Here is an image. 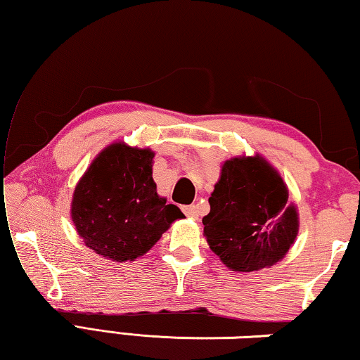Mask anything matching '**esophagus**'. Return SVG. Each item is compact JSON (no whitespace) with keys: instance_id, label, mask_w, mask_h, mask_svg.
<instances>
[{"instance_id":"34e87169","label":"esophagus","mask_w":360,"mask_h":360,"mask_svg":"<svg viewBox=\"0 0 360 360\" xmlns=\"http://www.w3.org/2000/svg\"><path fill=\"white\" fill-rule=\"evenodd\" d=\"M182 211H184V214L188 216L191 219H198V210L195 205H188V206H182Z\"/></svg>"}]
</instances>
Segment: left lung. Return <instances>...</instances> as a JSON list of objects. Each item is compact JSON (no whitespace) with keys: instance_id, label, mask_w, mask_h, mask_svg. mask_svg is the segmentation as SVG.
<instances>
[{"instance_id":"8db88e82","label":"left lung","mask_w":360,"mask_h":360,"mask_svg":"<svg viewBox=\"0 0 360 360\" xmlns=\"http://www.w3.org/2000/svg\"><path fill=\"white\" fill-rule=\"evenodd\" d=\"M278 169L260 154L224 162L203 217V235L231 271L278 264L298 235V211Z\"/></svg>"}]
</instances>
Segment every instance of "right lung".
<instances>
[{
    "instance_id": "1",
    "label": "right lung",
    "mask_w": 360,
    "mask_h": 360,
    "mask_svg": "<svg viewBox=\"0 0 360 360\" xmlns=\"http://www.w3.org/2000/svg\"><path fill=\"white\" fill-rule=\"evenodd\" d=\"M155 152L124 141L106 146L85 169L71 200V219L85 246L101 257H141L174 221L184 217L157 193Z\"/></svg>"
}]
</instances>
